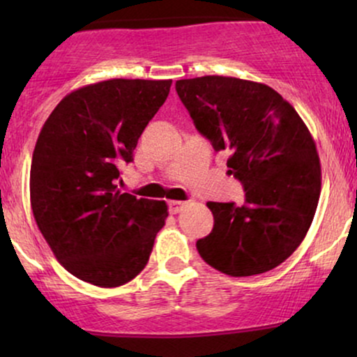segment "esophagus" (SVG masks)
<instances>
[{"label": "esophagus", "instance_id": "34e87169", "mask_svg": "<svg viewBox=\"0 0 357 357\" xmlns=\"http://www.w3.org/2000/svg\"><path fill=\"white\" fill-rule=\"evenodd\" d=\"M184 206H186V203L184 202H176V199H173V202H169V213L176 215V213L183 211Z\"/></svg>", "mask_w": 357, "mask_h": 357}]
</instances>
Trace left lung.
Instances as JSON below:
<instances>
[{
    "label": "left lung",
    "instance_id": "obj_1",
    "mask_svg": "<svg viewBox=\"0 0 357 357\" xmlns=\"http://www.w3.org/2000/svg\"><path fill=\"white\" fill-rule=\"evenodd\" d=\"M196 129L215 151H228V173L245 203L208 202L215 218L196 241L202 258L231 277L268 272L305 238L321 196V161L297 110L272 87L235 77L176 82Z\"/></svg>",
    "mask_w": 357,
    "mask_h": 357
}]
</instances>
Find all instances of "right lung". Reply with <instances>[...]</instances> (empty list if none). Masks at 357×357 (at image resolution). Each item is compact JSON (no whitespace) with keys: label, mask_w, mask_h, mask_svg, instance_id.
<instances>
[{"label":"right lung","mask_w":357,"mask_h":357,"mask_svg":"<svg viewBox=\"0 0 357 357\" xmlns=\"http://www.w3.org/2000/svg\"><path fill=\"white\" fill-rule=\"evenodd\" d=\"M173 80L112 79L65 96L40 130L30 202L53 255L72 275L119 287L142 272L166 202L121 192L119 166L165 104Z\"/></svg>","instance_id":"1"}]
</instances>
